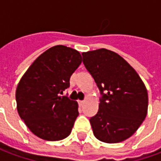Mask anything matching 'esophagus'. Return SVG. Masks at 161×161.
I'll use <instances>...</instances> for the list:
<instances>
[{
  "label": "esophagus",
  "mask_w": 161,
  "mask_h": 161,
  "mask_svg": "<svg viewBox=\"0 0 161 161\" xmlns=\"http://www.w3.org/2000/svg\"><path fill=\"white\" fill-rule=\"evenodd\" d=\"M78 103H79L80 106H82V105H84L85 101H84V100H79V102H78Z\"/></svg>",
  "instance_id": "obj_1"
}]
</instances>
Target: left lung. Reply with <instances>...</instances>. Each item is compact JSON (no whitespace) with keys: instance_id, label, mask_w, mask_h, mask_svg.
I'll return each instance as SVG.
<instances>
[{"instance_id":"obj_1","label":"left lung","mask_w":161,"mask_h":161,"mask_svg":"<svg viewBox=\"0 0 161 161\" xmlns=\"http://www.w3.org/2000/svg\"><path fill=\"white\" fill-rule=\"evenodd\" d=\"M82 56L102 94L98 112L90 118L95 137L106 143L125 141L146 118V86L136 71L114 51L98 49L83 52Z\"/></svg>"}]
</instances>
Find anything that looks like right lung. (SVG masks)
<instances>
[{
  "label": "right lung",
  "mask_w": 161,
  "mask_h": 161,
  "mask_svg": "<svg viewBox=\"0 0 161 161\" xmlns=\"http://www.w3.org/2000/svg\"><path fill=\"white\" fill-rule=\"evenodd\" d=\"M82 62L79 51L56 45L34 61L16 89L17 111L31 132L43 140H63L79 115L78 103L63 94Z\"/></svg>",
  "instance_id": "obj_1"
}]
</instances>
